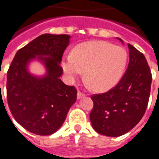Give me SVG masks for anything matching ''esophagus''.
I'll return each instance as SVG.
<instances>
[{
  "label": "esophagus",
  "mask_w": 159,
  "mask_h": 159,
  "mask_svg": "<svg viewBox=\"0 0 159 159\" xmlns=\"http://www.w3.org/2000/svg\"><path fill=\"white\" fill-rule=\"evenodd\" d=\"M84 94L82 93L81 92L79 91L78 93H77V99H78V100H80V99L83 98H84Z\"/></svg>",
  "instance_id": "esophagus-1"
}]
</instances>
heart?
<instances>
[{
    "label": "heart",
    "instance_id": "heart-1",
    "mask_svg": "<svg viewBox=\"0 0 159 159\" xmlns=\"http://www.w3.org/2000/svg\"><path fill=\"white\" fill-rule=\"evenodd\" d=\"M128 61L123 47L104 40L81 43L71 55L61 60V68L69 82H74L84 70L86 80L98 93L113 89L121 80Z\"/></svg>",
    "mask_w": 159,
    "mask_h": 159
}]
</instances>
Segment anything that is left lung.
Segmentation results:
<instances>
[{"label": "left lung", "mask_w": 159, "mask_h": 159, "mask_svg": "<svg viewBox=\"0 0 159 159\" xmlns=\"http://www.w3.org/2000/svg\"><path fill=\"white\" fill-rule=\"evenodd\" d=\"M124 44V41L118 38ZM129 63L116 86L107 93L92 96L93 108L90 121L96 132L107 136H120L142 119L149 102L152 75L145 56L132 44Z\"/></svg>", "instance_id": "8db88e82"}]
</instances>
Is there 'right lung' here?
<instances>
[{
  "label": "right lung",
  "instance_id": "obj_1",
  "mask_svg": "<svg viewBox=\"0 0 159 159\" xmlns=\"http://www.w3.org/2000/svg\"><path fill=\"white\" fill-rule=\"evenodd\" d=\"M68 35L43 34L18 51L7 72L8 105L18 124L40 136L56 132L76 102L77 91L60 80L61 57L70 43ZM45 66L43 76L29 70L31 61Z\"/></svg>",
  "mask_w": 159,
  "mask_h": 159
}]
</instances>
